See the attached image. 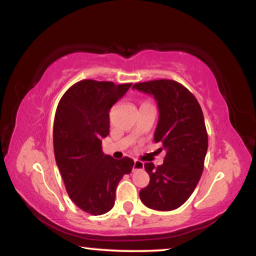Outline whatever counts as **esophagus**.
<instances>
[{
  "label": "esophagus",
  "instance_id": "1",
  "mask_svg": "<svg viewBox=\"0 0 256 256\" xmlns=\"http://www.w3.org/2000/svg\"><path fill=\"white\" fill-rule=\"evenodd\" d=\"M143 168H144V164H143L141 160H135L134 166H132V170H134V171H136V170H143Z\"/></svg>",
  "mask_w": 256,
  "mask_h": 256
}]
</instances>
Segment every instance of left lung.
<instances>
[{"label":"left lung","mask_w":256,"mask_h":256,"mask_svg":"<svg viewBox=\"0 0 256 256\" xmlns=\"http://www.w3.org/2000/svg\"><path fill=\"white\" fill-rule=\"evenodd\" d=\"M132 87L157 101L160 118L154 140L166 152L162 166L144 164L150 182L140 191V198L149 208L172 211L192 194L204 169L208 146L204 115L194 94L174 80H152Z\"/></svg>","instance_id":"left-lung-1"}]
</instances>
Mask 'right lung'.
Returning <instances> with one entry per match:
<instances>
[{"instance_id": "1", "label": "right lung", "mask_w": 256, "mask_h": 256, "mask_svg": "<svg viewBox=\"0 0 256 256\" xmlns=\"http://www.w3.org/2000/svg\"><path fill=\"white\" fill-rule=\"evenodd\" d=\"M132 84L80 80L64 93L56 110L54 149L71 200L90 214L112 210L115 190L134 160L104 155L101 140L110 132V110Z\"/></svg>"}]
</instances>
